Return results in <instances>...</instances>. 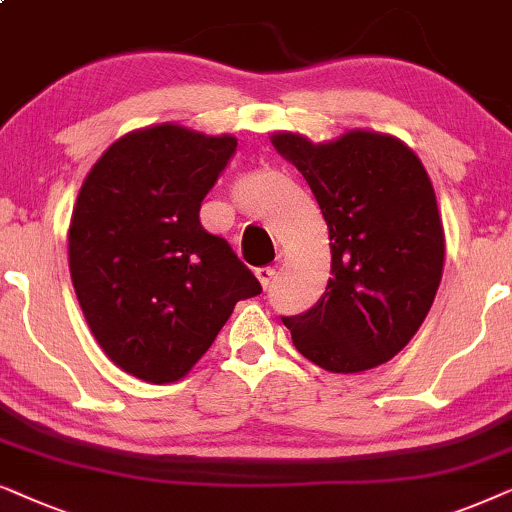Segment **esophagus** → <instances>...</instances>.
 <instances>
[{
	"label": "esophagus",
	"instance_id": "34e87169",
	"mask_svg": "<svg viewBox=\"0 0 512 512\" xmlns=\"http://www.w3.org/2000/svg\"><path fill=\"white\" fill-rule=\"evenodd\" d=\"M255 276H257V281H260L262 288L269 290L271 283H274V278H276V271L271 267H260L255 271Z\"/></svg>",
	"mask_w": 512,
	"mask_h": 512
}]
</instances>
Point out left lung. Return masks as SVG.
I'll use <instances>...</instances> for the list:
<instances>
[{
    "label": "left lung",
    "mask_w": 512,
    "mask_h": 512,
    "mask_svg": "<svg viewBox=\"0 0 512 512\" xmlns=\"http://www.w3.org/2000/svg\"><path fill=\"white\" fill-rule=\"evenodd\" d=\"M316 196L330 231V281L292 344L327 372L372 370L417 335L438 292L445 229L424 163L395 135L353 128L330 142L271 135Z\"/></svg>",
    "instance_id": "left-lung-1"
}]
</instances>
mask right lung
<instances>
[{
    "mask_svg": "<svg viewBox=\"0 0 512 512\" xmlns=\"http://www.w3.org/2000/svg\"><path fill=\"white\" fill-rule=\"evenodd\" d=\"M234 152V135L138 128L102 152L79 189L70 222L79 306L107 358L149 384L187 377L238 299L262 292L199 220Z\"/></svg>",
    "mask_w": 512,
    "mask_h": 512,
    "instance_id": "right-lung-1",
    "label": "right lung"
}]
</instances>
